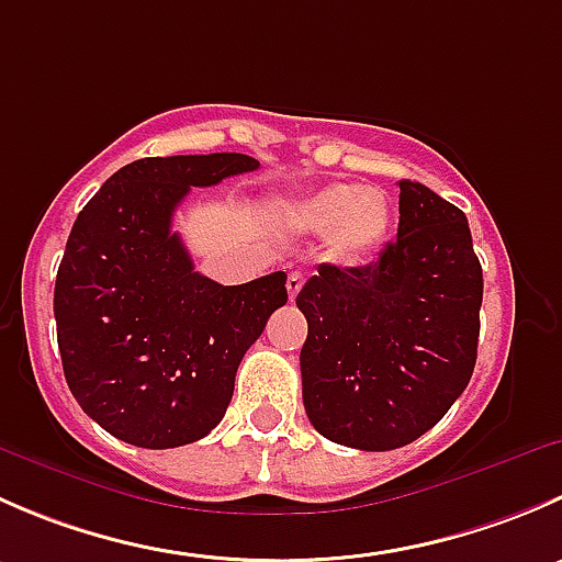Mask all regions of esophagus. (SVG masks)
<instances>
[{
  "instance_id": "34e87169",
  "label": "esophagus",
  "mask_w": 562,
  "mask_h": 562,
  "mask_svg": "<svg viewBox=\"0 0 562 562\" xmlns=\"http://www.w3.org/2000/svg\"><path fill=\"white\" fill-rule=\"evenodd\" d=\"M302 285H304V274L302 271H291V274H288V299H296L299 296V291H302Z\"/></svg>"
}]
</instances>
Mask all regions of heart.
Instances as JSON below:
<instances>
[{
  "label": "heart",
  "instance_id": "heart-1",
  "mask_svg": "<svg viewBox=\"0 0 562 562\" xmlns=\"http://www.w3.org/2000/svg\"><path fill=\"white\" fill-rule=\"evenodd\" d=\"M288 223L302 234L326 236L339 263H367L381 252L391 231V203L375 187L334 181L288 209Z\"/></svg>",
  "mask_w": 562,
  "mask_h": 562
}]
</instances>
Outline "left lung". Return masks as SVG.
Masks as SVG:
<instances>
[{
    "label": "left lung",
    "mask_w": 562,
    "mask_h": 562,
    "mask_svg": "<svg viewBox=\"0 0 562 562\" xmlns=\"http://www.w3.org/2000/svg\"><path fill=\"white\" fill-rule=\"evenodd\" d=\"M484 277L462 209L400 181V228L370 266L321 263L299 291L307 317L304 411L361 451L413 443L468 389Z\"/></svg>",
    "instance_id": "8db88e82"
}]
</instances>
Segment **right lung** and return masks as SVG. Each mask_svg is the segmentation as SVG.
I'll use <instances>...</instances> for the list:
<instances>
[{
  "mask_svg": "<svg viewBox=\"0 0 562 562\" xmlns=\"http://www.w3.org/2000/svg\"><path fill=\"white\" fill-rule=\"evenodd\" d=\"M258 166L236 151L144 157L78 214L56 274V339L72 396L113 438L140 449L206 438L247 348L288 302L285 271L220 285L171 231L190 187Z\"/></svg>",
  "mask_w": 562,
  "mask_h": 562,
  "instance_id": "1",
  "label": "right lung"
}]
</instances>
